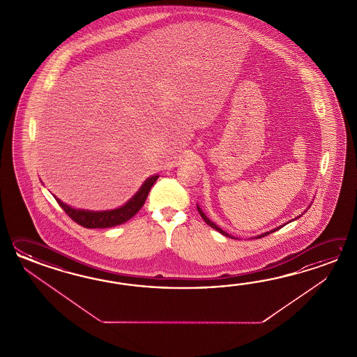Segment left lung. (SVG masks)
Instances as JSON below:
<instances>
[{
    "label": "left lung",
    "instance_id": "1",
    "mask_svg": "<svg viewBox=\"0 0 357 357\" xmlns=\"http://www.w3.org/2000/svg\"><path fill=\"white\" fill-rule=\"evenodd\" d=\"M310 206H311V204L309 205V206H307V209H309V208H310ZM197 212H199V214H200V215H202V218H203V220H205V223H206V225H208V226H211V227L214 228V229H215V231H218V232H220V234H222V235H223V236H226V237H231V238H235V237H234V236L228 235L227 232H225V231H223V229H222V228L218 227V226H217V225H215V223H213L212 220H209V218H208V217H206V215H205L204 213H203V211H202V208H200V206H199V205H197ZM307 209H306V211H307ZM306 211H305V212H306ZM305 212H303V213H305ZM298 217H301V215H298ZM298 217H297V218H298ZM297 218H295V220H297ZM283 226H286V223H284V225H283ZM283 226H280V227L274 228V229H272V231H268V232H264V234H261V235L255 236V238H261V237H264V236L269 235V234H272V232H274V231H277V229H280V228L283 227Z\"/></svg>",
    "mask_w": 357,
    "mask_h": 357
}]
</instances>
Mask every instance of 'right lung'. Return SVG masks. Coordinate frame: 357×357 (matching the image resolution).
<instances>
[{
  "mask_svg": "<svg viewBox=\"0 0 357 357\" xmlns=\"http://www.w3.org/2000/svg\"><path fill=\"white\" fill-rule=\"evenodd\" d=\"M160 176L153 175L148 177L140 189L137 190L135 195L129 199L125 204L111 209V211H86V209H77L73 208L70 205L61 202L59 197H54L61 208L66 212L68 217L73 220H75L77 225L83 226L85 228H108L119 226L121 223H125L131 220L137 214L142 206L144 205L145 200L148 197L149 191L152 189L154 182L157 181Z\"/></svg>",
  "mask_w": 357,
  "mask_h": 357,
  "instance_id": "right-lung-1",
  "label": "right lung"
}]
</instances>
